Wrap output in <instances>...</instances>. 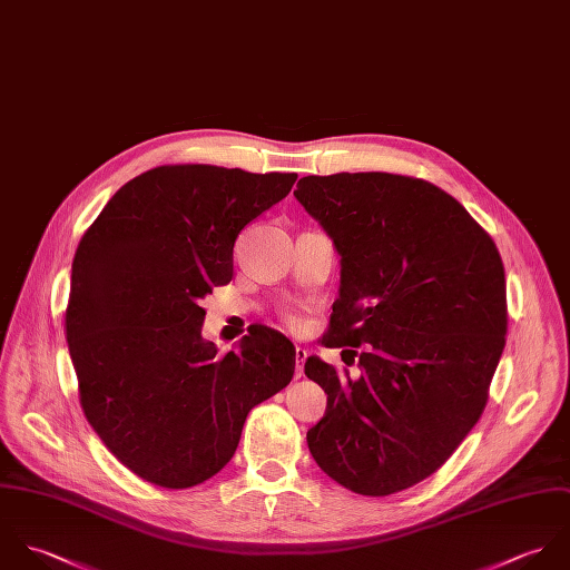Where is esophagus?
<instances>
[{
	"instance_id": "34e87169",
	"label": "esophagus",
	"mask_w": 570,
	"mask_h": 570,
	"mask_svg": "<svg viewBox=\"0 0 570 570\" xmlns=\"http://www.w3.org/2000/svg\"><path fill=\"white\" fill-rule=\"evenodd\" d=\"M295 358H297V365H295V379H302L304 376V361L308 358V350L297 345L295 347Z\"/></svg>"
}]
</instances>
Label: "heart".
<instances>
[{
    "instance_id": "b5f03b06",
    "label": "heart",
    "mask_w": 570,
    "mask_h": 570,
    "mask_svg": "<svg viewBox=\"0 0 570 570\" xmlns=\"http://www.w3.org/2000/svg\"><path fill=\"white\" fill-rule=\"evenodd\" d=\"M286 322H288V326H293V328L299 326V320H297L295 315H286Z\"/></svg>"
}]
</instances>
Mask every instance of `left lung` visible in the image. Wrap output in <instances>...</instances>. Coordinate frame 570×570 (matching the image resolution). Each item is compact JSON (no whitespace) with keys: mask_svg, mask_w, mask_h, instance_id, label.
<instances>
[{"mask_svg":"<svg viewBox=\"0 0 570 570\" xmlns=\"http://www.w3.org/2000/svg\"><path fill=\"white\" fill-rule=\"evenodd\" d=\"M295 198L342 255L324 343H370L356 379L306 361L328 394L308 450L354 493L403 491L448 462L487 405L507 335L502 257L455 198L421 178L306 176Z\"/></svg>","mask_w":570,"mask_h":570,"instance_id":"obj_1","label":"left lung"}]
</instances>
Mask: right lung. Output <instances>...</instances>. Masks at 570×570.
I'll use <instances>...</instances> for the list:
<instances>
[{"label": "right lung", "instance_id": "1", "mask_svg": "<svg viewBox=\"0 0 570 570\" xmlns=\"http://www.w3.org/2000/svg\"><path fill=\"white\" fill-rule=\"evenodd\" d=\"M297 174L163 165L122 185L79 242L66 340L88 423L138 478L187 489L235 454L248 412L286 387L295 345L266 326L218 354L200 299L233 277L239 230Z\"/></svg>", "mask_w": 570, "mask_h": 570}]
</instances>
